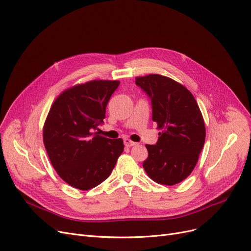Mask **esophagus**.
Segmentation results:
<instances>
[{
  "mask_svg": "<svg viewBox=\"0 0 251 251\" xmlns=\"http://www.w3.org/2000/svg\"><path fill=\"white\" fill-rule=\"evenodd\" d=\"M124 143H125V145H126V147H132V146L136 145V143H135V142L131 141V140L127 139V138H126V139L124 140Z\"/></svg>",
  "mask_w": 251,
  "mask_h": 251,
  "instance_id": "esophagus-1",
  "label": "esophagus"
}]
</instances>
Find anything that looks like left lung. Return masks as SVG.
Here are the masks:
<instances>
[{
    "label": "left lung",
    "instance_id": "left-lung-1",
    "mask_svg": "<svg viewBox=\"0 0 251 251\" xmlns=\"http://www.w3.org/2000/svg\"><path fill=\"white\" fill-rule=\"evenodd\" d=\"M136 84L151 100L152 120L162 129L156 144L146 145L143 168L156 183L177 184L193 172L203 149L202 113L192 93L171 78L150 74L137 77Z\"/></svg>",
    "mask_w": 251,
    "mask_h": 251
}]
</instances>
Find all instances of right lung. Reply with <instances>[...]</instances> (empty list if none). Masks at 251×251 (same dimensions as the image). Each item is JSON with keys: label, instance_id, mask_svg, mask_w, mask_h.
Wrapping results in <instances>:
<instances>
[{"label": "right lung", "instance_id": "add662e5", "mask_svg": "<svg viewBox=\"0 0 251 251\" xmlns=\"http://www.w3.org/2000/svg\"><path fill=\"white\" fill-rule=\"evenodd\" d=\"M119 81L93 80L59 95L43 128V141L56 173L71 186L88 190L111 174L124 151L123 139L94 132L104 122L106 107Z\"/></svg>", "mask_w": 251, "mask_h": 251}]
</instances>
